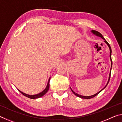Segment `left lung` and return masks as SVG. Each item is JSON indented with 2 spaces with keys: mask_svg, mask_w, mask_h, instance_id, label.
Returning <instances> with one entry per match:
<instances>
[{
  "mask_svg": "<svg viewBox=\"0 0 122 122\" xmlns=\"http://www.w3.org/2000/svg\"><path fill=\"white\" fill-rule=\"evenodd\" d=\"M92 34H94V35H95L96 36H99L100 37V38H101L102 39H103V40H104V42L106 43V44L108 45V46L109 47V49H110V60H111V68H110V73H109V79H108V82H107V84L106 85V86H104V88H103L102 90H101L100 92H97L96 94L93 95H92V96H82V95H80L79 94H77V93H76V92H74V91L72 90V89L71 88V92H73V94H74L76 96H77V97H79L81 98H84V99H90V98H93L95 96H96V95H97L100 93V92H102V91L106 87V86H107V85H108V84L109 83V80H110V75H111V68H112V60H111V47L110 46V45L109 44V43L107 42V41L106 40V39H105L104 38V37L103 36L102 34H101L100 32H98L97 31H96V30H92Z\"/></svg>",
  "mask_w": 122,
  "mask_h": 122,
  "instance_id": "left-lung-1",
  "label": "left lung"
}]
</instances>
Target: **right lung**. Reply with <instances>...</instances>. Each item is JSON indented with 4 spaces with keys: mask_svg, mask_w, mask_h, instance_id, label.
<instances>
[{
    "mask_svg": "<svg viewBox=\"0 0 122 122\" xmlns=\"http://www.w3.org/2000/svg\"><path fill=\"white\" fill-rule=\"evenodd\" d=\"M50 79H51V77L49 78V80H48V83H47V85L46 86V88L45 89L42 91V92H40V93H39L38 94H36V95H28V94H27L24 93V92H21V91L19 90L18 89V90L19 91V92H21V93L23 95L25 96L26 97H27L30 98H31V99H36V98H40L41 97H42L45 94H46L47 92H48V90H49V81H50Z\"/></svg>",
    "mask_w": 122,
    "mask_h": 122,
    "instance_id": "right-lung-1",
    "label": "right lung"
}]
</instances>
